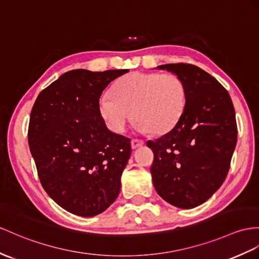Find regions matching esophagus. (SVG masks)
Segmentation results:
<instances>
[{"mask_svg":"<svg viewBox=\"0 0 259 259\" xmlns=\"http://www.w3.org/2000/svg\"><path fill=\"white\" fill-rule=\"evenodd\" d=\"M142 145H144V141L137 140V138H134V140H132V148H133V149L142 146Z\"/></svg>","mask_w":259,"mask_h":259,"instance_id":"esophagus-1","label":"esophagus"}]
</instances>
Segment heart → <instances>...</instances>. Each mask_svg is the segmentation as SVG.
Segmentation results:
<instances>
[{
  "mask_svg": "<svg viewBox=\"0 0 259 259\" xmlns=\"http://www.w3.org/2000/svg\"><path fill=\"white\" fill-rule=\"evenodd\" d=\"M187 103L185 82L172 73L133 72L101 98L100 114L115 133H123L134 118L143 133L163 134L177 124Z\"/></svg>",
  "mask_w": 259,
  "mask_h": 259,
  "instance_id": "heart-1",
  "label": "heart"
}]
</instances>
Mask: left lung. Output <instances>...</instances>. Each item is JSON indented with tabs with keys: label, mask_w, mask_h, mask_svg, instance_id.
Returning a JSON list of instances; mask_svg holds the SVG:
<instances>
[{
	"label": "left lung",
	"mask_w": 259,
	"mask_h": 259,
	"mask_svg": "<svg viewBox=\"0 0 259 259\" xmlns=\"http://www.w3.org/2000/svg\"><path fill=\"white\" fill-rule=\"evenodd\" d=\"M185 82L187 103L174 127L147 146L157 193L181 209L202 204L222 186L237 142L235 111L229 92L202 69L191 64H168Z\"/></svg>",
	"instance_id": "left-lung-1"
}]
</instances>
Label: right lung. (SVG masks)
<instances>
[{"label":"right lung","mask_w":259,"mask_h":259,"mask_svg":"<svg viewBox=\"0 0 259 259\" xmlns=\"http://www.w3.org/2000/svg\"><path fill=\"white\" fill-rule=\"evenodd\" d=\"M126 72L68 71L38 94L30 112L28 144L40 184L57 204L80 217L105 211L121 189L131 138L108 130L99 102Z\"/></svg>","instance_id":"add662e5"}]
</instances>
